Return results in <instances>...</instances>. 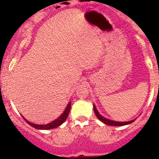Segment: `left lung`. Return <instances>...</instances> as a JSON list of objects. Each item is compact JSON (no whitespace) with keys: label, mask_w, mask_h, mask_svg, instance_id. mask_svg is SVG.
Segmentation results:
<instances>
[{"label":"left lung","mask_w":159,"mask_h":159,"mask_svg":"<svg viewBox=\"0 0 159 159\" xmlns=\"http://www.w3.org/2000/svg\"><path fill=\"white\" fill-rule=\"evenodd\" d=\"M94 111H95V115H96V117H98L99 120L102 121V122H103L104 124H107V125H110V126H124V125H127V124H131V123H133L135 120H130V121H127V122H117V121H114V120H108V119H106L104 117H102L101 114L98 113V111H97L96 107H95V105H94Z\"/></svg>","instance_id":"left-lung-1"}]
</instances>
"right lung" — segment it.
Instances as JSON below:
<instances>
[{"mask_svg":"<svg viewBox=\"0 0 159 159\" xmlns=\"http://www.w3.org/2000/svg\"><path fill=\"white\" fill-rule=\"evenodd\" d=\"M70 107H71V102H69V104L67 105V107H66L65 111H64V113L62 114V115L61 117H59L57 120L52 121V123H49L48 124H45V125H39V124H32V123L30 122L27 120L23 117V119L26 121V123H28V124H30V126H32V127L35 128V129H53V128H56L58 126L61 125L64 121L66 120V119L67 118L68 114H69L70 111Z\"/></svg>","mask_w":159,"mask_h":159,"instance_id":"add662e5","label":"right lung"}]
</instances>
